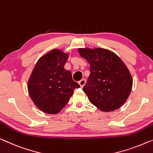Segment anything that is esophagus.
Masks as SVG:
<instances>
[{
  "mask_svg": "<svg viewBox=\"0 0 153 153\" xmlns=\"http://www.w3.org/2000/svg\"><path fill=\"white\" fill-rule=\"evenodd\" d=\"M79 86H81V87H83L84 86V84H85V83H86V80L84 79H81L80 81H79Z\"/></svg>",
  "mask_w": 153,
  "mask_h": 153,
  "instance_id": "esophagus-1",
  "label": "esophagus"
}]
</instances>
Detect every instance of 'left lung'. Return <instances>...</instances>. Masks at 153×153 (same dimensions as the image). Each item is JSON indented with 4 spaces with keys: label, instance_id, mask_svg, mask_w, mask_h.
I'll use <instances>...</instances> for the list:
<instances>
[{
    "label": "left lung",
    "instance_id": "obj_1",
    "mask_svg": "<svg viewBox=\"0 0 153 153\" xmlns=\"http://www.w3.org/2000/svg\"><path fill=\"white\" fill-rule=\"evenodd\" d=\"M90 65L91 74L83 87L93 105L105 112L119 108L131 93L133 79L122 60L109 50L78 49Z\"/></svg>",
    "mask_w": 153,
    "mask_h": 153
}]
</instances>
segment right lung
<instances>
[{"label": "right lung", "instance_id": "1", "mask_svg": "<svg viewBox=\"0 0 153 153\" xmlns=\"http://www.w3.org/2000/svg\"><path fill=\"white\" fill-rule=\"evenodd\" d=\"M68 54L53 49L38 60L28 81V91L35 105L43 112L57 114L66 106L74 91L80 86L71 73L64 69Z\"/></svg>", "mask_w": 153, "mask_h": 153}]
</instances>
